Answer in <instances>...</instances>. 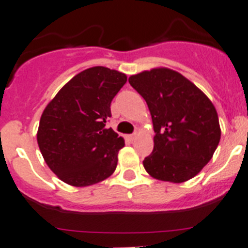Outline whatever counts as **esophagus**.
Listing matches in <instances>:
<instances>
[{
  "mask_svg": "<svg viewBox=\"0 0 248 248\" xmlns=\"http://www.w3.org/2000/svg\"><path fill=\"white\" fill-rule=\"evenodd\" d=\"M136 138H137V132H136V133H133V134H131V136H129V139H131V140H134Z\"/></svg>",
  "mask_w": 248,
  "mask_h": 248,
  "instance_id": "1",
  "label": "esophagus"
}]
</instances>
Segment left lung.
Segmentation results:
<instances>
[{
  "label": "left lung",
  "mask_w": 248,
  "mask_h": 248,
  "mask_svg": "<svg viewBox=\"0 0 248 248\" xmlns=\"http://www.w3.org/2000/svg\"><path fill=\"white\" fill-rule=\"evenodd\" d=\"M145 99L153 119L154 150L143 161L151 177L182 183L212 158L220 127L212 102L193 82L170 69H153L128 78Z\"/></svg>",
  "instance_id": "1"
}]
</instances>
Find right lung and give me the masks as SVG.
<instances>
[{
	"label": "right lung",
	"mask_w": 248,
	"mask_h": 248,
	"mask_svg": "<svg viewBox=\"0 0 248 248\" xmlns=\"http://www.w3.org/2000/svg\"><path fill=\"white\" fill-rule=\"evenodd\" d=\"M127 76L94 66L71 78L46 107L37 143L48 167L66 184L88 186L114 173L124 140L111 128L112 99Z\"/></svg>",
	"instance_id": "add662e5"
}]
</instances>
